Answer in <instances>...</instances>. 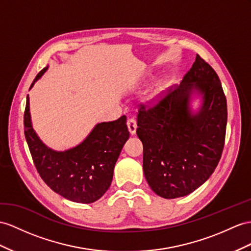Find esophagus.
<instances>
[{"instance_id":"34e87169","label":"esophagus","mask_w":251,"mask_h":251,"mask_svg":"<svg viewBox=\"0 0 251 251\" xmlns=\"http://www.w3.org/2000/svg\"><path fill=\"white\" fill-rule=\"evenodd\" d=\"M127 127H128V130H129V132L131 134H134L136 133V130H137V121L134 120L133 118H129L127 120Z\"/></svg>"}]
</instances>
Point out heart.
Wrapping results in <instances>:
<instances>
[{
    "mask_svg": "<svg viewBox=\"0 0 251 251\" xmlns=\"http://www.w3.org/2000/svg\"><path fill=\"white\" fill-rule=\"evenodd\" d=\"M152 95H155V94H152Z\"/></svg>",
    "mask_w": 251,
    "mask_h": 251,
    "instance_id": "1",
    "label": "heart"
}]
</instances>
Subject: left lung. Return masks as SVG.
Listing matches in <instances>:
<instances>
[{
	"mask_svg": "<svg viewBox=\"0 0 251 251\" xmlns=\"http://www.w3.org/2000/svg\"><path fill=\"white\" fill-rule=\"evenodd\" d=\"M193 88L204 95L197 115L188 108ZM137 122L151 190L166 199L195 191L216 169L226 137L227 100L214 69L197 54L180 85L139 104Z\"/></svg>",
	"mask_w": 251,
	"mask_h": 251,
	"instance_id": "1",
	"label": "left lung"
}]
</instances>
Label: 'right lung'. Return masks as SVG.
<instances>
[{"instance_id":"obj_1","label":"right lung","mask_w":251,"mask_h":251,"mask_svg":"<svg viewBox=\"0 0 251 251\" xmlns=\"http://www.w3.org/2000/svg\"><path fill=\"white\" fill-rule=\"evenodd\" d=\"M48 68L37 74L34 83ZM29 88V89H30ZM24 134L34 164L42 180L57 194L71 201L91 203L109 189L113 169L129 131L126 117L98 124L81 144L66 151H55L37 137L30 123L29 99L24 111Z\"/></svg>"}]
</instances>
